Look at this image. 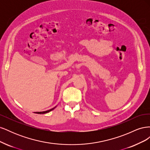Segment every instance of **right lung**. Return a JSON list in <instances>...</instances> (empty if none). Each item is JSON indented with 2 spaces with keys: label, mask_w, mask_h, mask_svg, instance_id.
Instances as JSON below:
<instances>
[{
  "label": "right lung",
  "mask_w": 150,
  "mask_h": 150,
  "mask_svg": "<svg viewBox=\"0 0 150 150\" xmlns=\"http://www.w3.org/2000/svg\"><path fill=\"white\" fill-rule=\"evenodd\" d=\"M56 107H54V108H52V109H51V110H47V111H42V112H35V113H37V114H45V113H47V112H50V111H51L52 110H53L54 108H55Z\"/></svg>",
  "instance_id": "obj_1"
}]
</instances>
